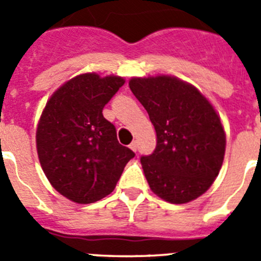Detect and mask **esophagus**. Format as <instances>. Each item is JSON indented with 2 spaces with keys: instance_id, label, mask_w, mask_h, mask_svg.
Here are the masks:
<instances>
[{
  "instance_id": "34e87169",
  "label": "esophagus",
  "mask_w": 261,
  "mask_h": 261,
  "mask_svg": "<svg viewBox=\"0 0 261 261\" xmlns=\"http://www.w3.org/2000/svg\"><path fill=\"white\" fill-rule=\"evenodd\" d=\"M129 149H130V150H133V151H137V149H138V145H137V142H136V141H133L132 144L129 145Z\"/></svg>"
}]
</instances>
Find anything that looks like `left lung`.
Returning <instances> with one entry per match:
<instances>
[{
  "instance_id": "obj_1",
  "label": "left lung",
  "mask_w": 261,
  "mask_h": 261,
  "mask_svg": "<svg viewBox=\"0 0 261 261\" xmlns=\"http://www.w3.org/2000/svg\"><path fill=\"white\" fill-rule=\"evenodd\" d=\"M129 87L156 133L154 153L141 158L150 190L171 204L200 197L222 167L226 135L220 115L197 87L174 75L132 77Z\"/></svg>"
}]
</instances>
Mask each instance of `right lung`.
<instances>
[{
	"instance_id": "add662e5",
	"label": "right lung",
	"mask_w": 261,
	"mask_h": 261,
	"mask_svg": "<svg viewBox=\"0 0 261 261\" xmlns=\"http://www.w3.org/2000/svg\"><path fill=\"white\" fill-rule=\"evenodd\" d=\"M125 84L119 75H75L48 99L36 128L39 162L50 186L77 204L110 195L135 156L117 141L103 108Z\"/></svg>"
}]
</instances>
